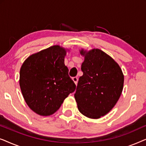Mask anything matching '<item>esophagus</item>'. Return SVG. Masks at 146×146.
I'll use <instances>...</instances> for the list:
<instances>
[{
    "label": "esophagus",
    "mask_w": 146,
    "mask_h": 146,
    "mask_svg": "<svg viewBox=\"0 0 146 146\" xmlns=\"http://www.w3.org/2000/svg\"><path fill=\"white\" fill-rule=\"evenodd\" d=\"M72 80H73L74 82V83L76 84H77L78 80V77L74 76V77L72 78Z\"/></svg>",
    "instance_id": "1"
}]
</instances>
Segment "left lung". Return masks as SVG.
Returning <instances> with one entry per match:
<instances>
[{
    "instance_id": "obj_1",
    "label": "left lung",
    "mask_w": 146,
    "mask_h": 146,
    "mask_svg": "<svg viewBox=\"0 0 146 146\" xmlns=\"http://www.w3.org/2000/svg\"><path fill=\"white\" fill-rule=\"evenodd\" d=\"M84 61L83 75L79 78L74 98L80 112L97 119L109 112L117 103L123 90V75L119 65L99 49L82 50Z\"/></svg>"
}]
</instances>
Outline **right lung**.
<instances>
[{
  "label": "right lung",
  "mask_w": 146,
  "mask_h": 146,
  "mask_svg": "<svg viewBox=\"0 0 146 146\" xmlns=\"http://www.w3.org/2000/svg\"><path fill=\"white\" fill-rule=\"evenodd\" d=\"M66 54L64 48L53 46L31 55L22 66V94L30 108L38 114H53L75 90L76 84L64 64Z\"/></svg>",
  "instance_id": "right-lung-1"
}]
</instances>
